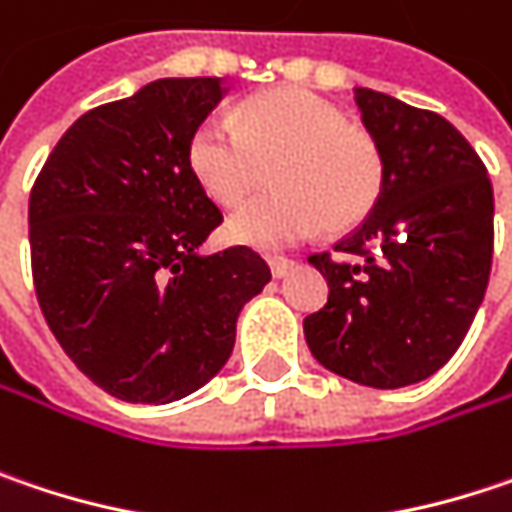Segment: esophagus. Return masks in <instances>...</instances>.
<instances>
[{"label": "esophagus", "mask_w": 512, "mask_h": 512, "mask_svg": "<svg viewBox=\"0 0 512 512\" xmlns=\"http://www.w3.org/2000/svg\"><path fill=\"white\" fill-rule=\"evenodd\" d=\"M268 265H271V274L274 276H285L291 268H294V262H291V259H285V256H271V259H268Z\"/></svg>", "instance_id": "obj_1"}]
</instances>
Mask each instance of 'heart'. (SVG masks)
Instances as JSON below:
<instances>
[{
    "label": "heart",
    "instance_id": "b5f03b06",
    "mask_svg": "<svg viewBox=\"0 0 512 512\" xmlns=\"http://www.w3.org/2000/svg\"><path fill=\"white\" fill-rule=\"evenodd\" d=\"M189 165L203 192L238 206L274 168L271 198L247 203L230 218V236L253 247H288L361 224L384 189L379 145L349 128L347 116L306 90H274L238 107V125L203 119L189 142Z\"/></svg>",
    "mask_w": 512,
    "mask_h": 512
}]
</instances>
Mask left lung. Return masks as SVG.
I'll return each instance as SVG.
<instances>
[{"label":"left lung","mask_w":512,"mask_h":512,"mask_svg":"<svg viewBox=\"0 0 512 512\" xmlns=\"http://www.w3.org/2000/svg\"><path fill=\"white\" fill-rule=\"evenodd\" d=\"M355 104L382 151V198L338 256H309L329 300L303 329L326 370L393 390L434 376L475 320L493 268V183L443 116L364 87Z\"/></svg>","instance_id":"obj_1"}]
</instances>
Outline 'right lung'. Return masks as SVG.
Segmentation results:
<instances>
[{
  "mask_svg": "<svg viewBox=\"0 0 512 512\" xmlns=\"http://www.w3.org/2000/svg\"><path fill=\"white\" fill-rule=\"evenodd\" d=\"M224 92V78H163L101 104L31 186L37 303L75 367L122 402L165 405L209 382L271 279L250 247L198 253L224 215L189 142Z\"/></svg>",
  "mask_w": 512,
  "mask_h": 512,
  "instance_id": "right-lung-1",
  "label": "right lung"
}]
</instances>
